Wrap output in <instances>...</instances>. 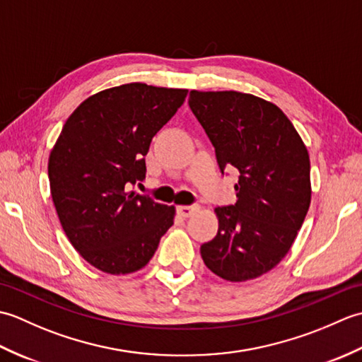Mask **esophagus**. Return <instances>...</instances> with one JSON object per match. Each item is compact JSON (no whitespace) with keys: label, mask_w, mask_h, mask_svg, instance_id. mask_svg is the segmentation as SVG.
I'll return each instance as SVG.
<instances>
[{"label":"esophagus","mask_w":362,"mask_h":362,"mask_svg":"<svg viewBox=\"0 0 362 362\" xmlns=\"http://www.w3.org/2000/svg\"><path fill=\"white\" fill-rule=\"evenodd\" d=\"M177 211H179L182 218H189V216H193L196 211H199V205H196V204H193V205H180L179 209H177Z\"/></svg>","instance_id":"obj_1"}]
</instances>
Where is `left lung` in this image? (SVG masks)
Returning <instances> with one entry per match:
<instances>
[{
  "instance_id": "obj_1",
  "label": "left lung",
  "mask_w": 362,
  "mask_h": 362,
  "mask_svg": "<svg viewBox=\"0 0 362 362\" xmlns=\"http://www.w3.org/2000/svg\"><path fill=\"white\" fill-rule=\"evenodd\" d=\"M188 104L221 173L240 171L238 201L214 210L218 235L201 245L202 259L224 280L257 279L284 258L308 213V151L286 115L261 98L193 90Z\"/></svg>"
}]
</instances>
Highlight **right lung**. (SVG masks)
Returning a JSON list of instances; mask_svg holds the SVG:
<instances>
[{
	"mask_svg": "<svg viewBox=\"0 0 362 362\" xmlns=\"http://www.w3.org/2000/svg\"><path fill=\"white\" fill-rule=\"evenodd\" d=\"M187 95L140 82L99 91L71 113L51 151L48 177L60 224L99 271L144 267L174 224V206L129 189L144 180L152 138Z\"/></svg>",
	"mask_w": 362,
	"mask_h": 362,
	"instance_id": "1",
	"label": "right lung"
}]
</instances>
